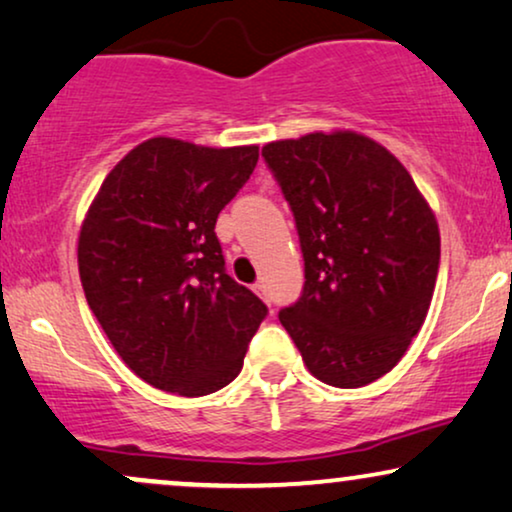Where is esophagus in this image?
<instances>
[{"label": "esophagus", "mask_w": 512, "mask_h": 512, "mask_svg": "<svg viewBox=\"0 0 512 512\" xmlns=\"http://www.w3.org/2000/svg\"><path fill=\"white\" fill-rule=\"evenodd\" d=\"M254 292H256L258 296H261V299L266 301V304H268L270 296H268V289H266V285H263V282H256V285H254Z\"/></svg>", "instance_id": "1"}]
</instances>
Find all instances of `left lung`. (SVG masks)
I'll list each match as a JSON object with an SVG mask.
<instances>
[{"label": "left lung", "mask_w": 512, "mask_h": 512, "mask_svg": "<svg viewBox=\"0 0 512 512\" xmlns=\"http://www.w3.org/2000/svg\"><path fill=\"white\" fill-rule=\"evenodd\" d=\"M294 213L304 292L280 323L320 382L356 389L401 361L439 273V225L408 170L351 130L263 147Z\"/></svg>", "instance_id": "left-lung-1"}]
</instances>
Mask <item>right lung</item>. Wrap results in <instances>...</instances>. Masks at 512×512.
Instances as JSON below:
<instances>
[{
  "mask_svg": "<svg viewBox=\"0 0 512 512\" xmlns=\"http://www.w3.org/2000/svg\"><path fill=\"white\" fill-rule=\"evenodd\" d=\"M256 161V144L151 137L118 161L87 211L78 239L85 299L125 365L156 389H223L268 315L225 273L216 237L218 213Z\"/></svg>",
  "mask_w": 512,
  "mask_h": 512,
  "instance_id": "obj_1",
  "label": "right lung"
}]
</instances>
